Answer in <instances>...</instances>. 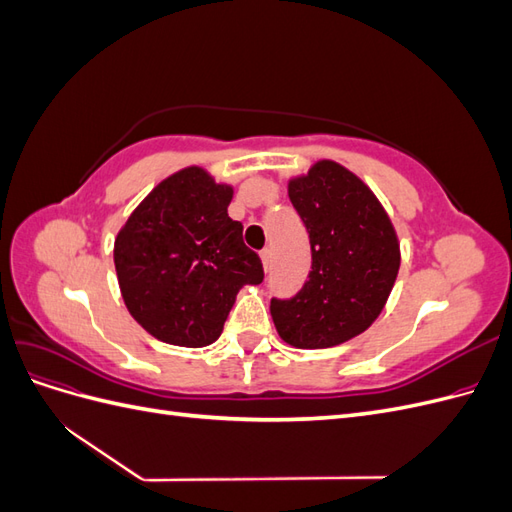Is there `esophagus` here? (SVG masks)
I'll use <instances>...</instances> for the list:
<instances>
[{"instance_id": "obj_1", "label": "esophagus", "mask_w": 512, "mask_h": 512, "mask_svg": "<svg viewBox=\"0 0 512 512\" xmlns=\"http://www.w3.org/2000/svg\"><path fill=\"white\" fill-rule=\"evenodd\" d=\"M260 262H262V269H265V273H267L269 265H271V250H262L260 252Z\"/></svg>"}]
</instances>
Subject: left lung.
I'll use <instances>...</instances> for the list:
<instances>
[{
	"label": "left lung",
	"instance_id": "left-lung-1",
	"mask_svg": "<svg viewBox=\"0 0 512 512\" xmlns=\"http://www.w3.org/2000/svg\"><path fill=\"white\" fill-rule=\"evenodd\" d=\"M288 198L309 232L312 271L297 297L271 301V318L294 348H333L367 331L389 301L397 232L369 185L335 160L290 177Z\"/></svg>",
	"mask_w": 512,
	"mask_h": 512
}]
</instances>
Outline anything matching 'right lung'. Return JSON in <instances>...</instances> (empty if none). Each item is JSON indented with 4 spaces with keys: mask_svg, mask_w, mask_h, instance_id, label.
Here are the masks:
<instances>
[{
    "mask_svg": "<svg viewBox=\"0 0 512 512\" xmlns=\"http://www.w3.org/2000/svg\"><path fill=\"white\" fill-rule=\"evenodd\" d=\"M230 183L185 166L162 179L117 232L113 258L123 303L164 344L203 348L222 335L243 286L262 282L243 226L228 218Z\"/></svg>",
    "mask_w": 512,
    "mask_h": 512,
    "instance_id": "obj_1",
    "label": "right lung"
}]
</instances>
